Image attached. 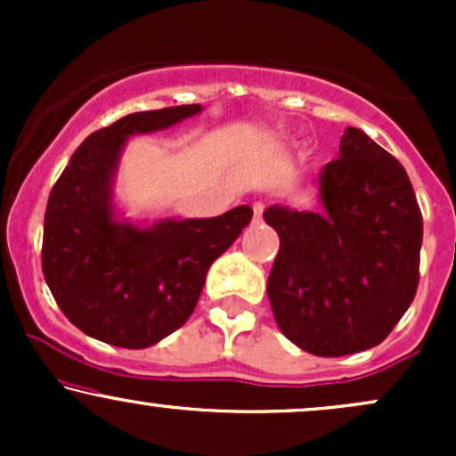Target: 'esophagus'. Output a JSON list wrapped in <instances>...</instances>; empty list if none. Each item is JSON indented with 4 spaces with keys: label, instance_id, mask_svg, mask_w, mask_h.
<instances>
[{
    "label": "esophagus",
    "instance_id": "1",
    "mask_svg": "<svg viewBox=\"0 0 456 456\" xmlns=\"http://www.w3.org/2000/svg\"><path fill=\"white\" fill-rule=\"evenodd\" d=\"M264 223V206H255L253 208V224H261Z\"/></svg>",
    "mask_w": 456,
    "mask_h": 456
}]
</instances>
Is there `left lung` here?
Returning <instances> with one entry per match:
<instances>
[{
    "mask_svg": "<svg viewBox=\"0 0 456 456\" xmlns=\"http://www.w3.org/2000/svg\"><path fill=\"white\" fill-rule=\"evenodd\" d=\"M319 199L322 212H264L281 238L268 297L291 343L337 358L379 345L410 308L422 214L401 162L354 126L319 174Z\"/></svg>",
    "mask_w": 456,
    "mask_h": 456,
    "instance_id": "left-lung-1",
    "label": "left lung"
}]
</instances>
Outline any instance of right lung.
<instances>
[{"instance_id": "obj_1", "label": "right lung", "mask_w": 456, "mask_h": 456, "mask_svg": "<svg viewBox=\"0 0 456 456\" xmlns=\"http://www.w3.org/2000/svg\"><path fill=\"white\" fill-rule=\"evenodd\" d=\"M199 111L201 104L130 113L96 130L51 191L45 281L61 313L87 337L143 349L184 326L214 259L253 218L248 206H238L214 218H165L139 227L115 214L113 180L128 137L165 130Z\"/></svg>"}]
</instances>
